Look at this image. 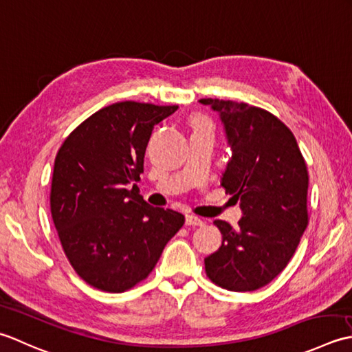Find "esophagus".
I'll use <instances>...</instances> for the list:
<instances>
[{
    "instance_id": "obj_1",
    "label": "esophagus",
    "mask_w": 352,
    "mask_h": 352,
    "mask_svg": "<svg viewBox=\"0 0 352 352\" xmlns=\"http://www.w3.org/2000/svg\"><path fill=\"white\" fill-rule=\"evenodd\" d=\"M185 223L188 225V226H202L205 221L202 219L192 216V214H186V216H185Z\"/></svg>"
}]
</instances>
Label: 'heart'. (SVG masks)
Listing matches in <instances>:
<instances>
[{
    "mask_svg": "<svg viewBox=\"0 0 352 352\" xmlns=\"http://www.w3.org/2000/svg\"><path fill=\"white\" fill-rule=\"evenodd\" d=\"M191 126H192V129H195V131H196V129H211L210 121H208V118H205L202 116H196L195 118H192Z\"/></svg>",
    "mask_w": 352,
    "mask_h": 352,
    "instance_id": "b5f03b06",
    "label": "heart"
}]
</instances>
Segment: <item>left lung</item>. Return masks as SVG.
Returning a JSON list of instances; mask_svg holds the SVG:
<instances>
[{"label": "left lung", "mask_w": 352, "mask_h": 352, "mask_svg": "<svg viewBox=\"0 0 352 352\" xmlns=\"http://www.w3.org/2000/svg\"><path fill=\"white\" fill-rule=\"evenodd\" d=\"M223 123L232 155L221 186L240 200L232 228L216 220L221 246L205 258L208 278L221 289L254 292L289 264L308 225V171L295 135L274 113L232 100L200 98Z\"/></svg>", "instance_id": "8db88e82"}]
</instances>
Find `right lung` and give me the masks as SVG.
Instances as JSON below:
<instances>
[{"instance_id": "right-lung-1", "label": "right lung", "mask_w": 352, "mask_h": 352, "mask_svg": "<svg viewBox=\"0 0 352 352\" xmlns=\"http://www.w3.org/2000/svg\"><path fill=\"white\" fill-rule=\"evenodd\" d=\"M177 106L120 102L92 113L54 160L52 217L76 274L121 293L148 276L185 217L150 206L135 182L153 127Z\"/></svg>"}]
</instances>
